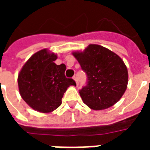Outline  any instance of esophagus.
I'll return each mask as SVG.
<instances>
[{"mask_svg": "<svg viewBox=\"0 0 150 150\" xmlns=\"http://www.w3.org/2000/svg\"><path fill=\"white\" fill-rule=\"evenodd\" d=\"M73 79H74V80H75V83H76V84L77 85H79V83H78V80H77V78H76V76H74V77H73Z\"/></svg>", "mask_w": 150, "mask_h": 150, "instance_id": "34e87169", "label": "esophagus"}]
</instances>
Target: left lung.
<instances>
[{"label":"left lung","instance_id":"8db88e82","mask_svg":"<svg viewBox=\"0 0 150 150\" xmlns=\"http://www.w3.org/2000/svg\"><path fill=\"white\" fill-rule=\"evenodd\" d=\"M88 77L79 90L85 104L93 110L110 108L120 100L128 84V70L116 54L104 46L90 44L83 52H73Z\"/></svg>","mask_w":150,"mask_h":150}]
</instances>
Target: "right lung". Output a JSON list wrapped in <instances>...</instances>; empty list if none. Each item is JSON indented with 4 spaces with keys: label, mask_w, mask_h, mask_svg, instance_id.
Returning a JSON list of instances; mask_svg holds the SVG:
<instances>
[{
    "label": "right lung",
    "mask_w": 150,
    "mask_h": 150,
    "mask_svg": "<svg viewBox=\"0 0 150 150\" xmlns=\"http://www.w3.org/2000/svg\"><path fill=\"white\" fill-rule=\"evenodd\" d=\"M57 55L47 49L31 56L18 75L19 91L26 104L35 111L51 112L62 104L64 92L76 85L65 76V64L56 65Z\"/></svg>",
    "instance_id": "add662e5"
}]
</instances>
